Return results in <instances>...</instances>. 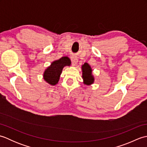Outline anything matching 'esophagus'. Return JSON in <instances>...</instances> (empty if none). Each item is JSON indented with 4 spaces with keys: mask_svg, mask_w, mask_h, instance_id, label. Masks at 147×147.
<instances>
[{
    "mask_svg": "<svg viewBox=\"0 0 147 147\" xmlns=\"http://www.w3.org/2000/svg\"><path fill=\"white\" fill-rule=\"evenodd\" d=\"M71 60L72 64H73V65L77 64L78 62V59L76 58V57H71Z\"/></svg>",
    "mask_w": 147,
    "mask_h": 147,
    "instance_id": "1",
    "label": "esophagus"
}]
</instances>
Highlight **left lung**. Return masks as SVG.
Listing matches in <instances>:
<instances>
[{
	"instance_id": "left-lung-1",
	"label": "left lung",
	"mask_w": 147,
	"mask_h": 147,
	"mask_svg": "<svg viewBox=\"0 0 147 147\" xmlns=\"http://www.w3.org/2000/svg\"><path fill=\"white\" fill-rule=\"evenodd\" d=\"M83 78L86 85H91L94 82V78L92 75V69L88 63H85L82 65Z\"/></svg>"
}]
</instances>
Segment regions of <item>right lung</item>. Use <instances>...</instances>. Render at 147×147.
Segmentation results:
<instances>
[{
	"mask_svg": "<svg viewBox=\"0 0 147 147\" xmlns=\"http://www.w3.org/2000/svg\"><path fill=\"white\" fill-rule=\"evenodd\" d=\"M71 61L67 57H62L57 61L53 62L51 66L45 70L43 77L48 83L55 85L59 80L62 69L65 65H70Z\"/></svg>",
	"mask_w": 147,
	"mask_h": 147,
	"instance_id": "right-lung-1",
	"label": "right lung"
}]
</instances>
